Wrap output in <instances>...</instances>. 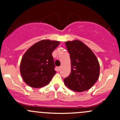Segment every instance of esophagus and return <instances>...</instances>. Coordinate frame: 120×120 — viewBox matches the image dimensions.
Wrapping results in <instances>:
<instances>
[{
  "mask_svg": "<svg viewBox=\"0 0 120 120\" xmlns=\"http://www.w3.org/2000/svg\"><path fill=\"white\" fill-rule=\"evenodd\" d=\"M61 70V67H57V71L58 72H59Z\"/></svg>",
  "mask_w": 120,
  "mask_h": 120,
  "instance_id": "1",
  "label": "esophagus"
}]
</instances>
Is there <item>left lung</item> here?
<instances>
[{
    "label": "left lung",
    "mask_w": 120,
    "mask_h": 120,
    "mask_svg": "<svg viewBox=\"0 0 120 120\" xmlns=\"http://www.w3.org/2000/svg\"><path fill=\"white\" fill-rule=\"evenodd\" d=\"M65 44L70 53L71 71L64 79V84L76 92L88 90L99 78V61L91 49L82 41L76 40Z\"/></svg>",
    "instance_id": "8db88e82"
}]
</instances>
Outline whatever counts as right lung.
Returning <instances> with one entry per match:
<instances>
[{"mask_svg": "<svg viewBox=\"0 0 120 120\" xmlns=\"http://www.w3.org/2000/svg\"><path fill=\"white\" fill-rule=\"evenodd\" d=\"M59 44L57 41L42 40L26 50L21 59L20 72L27 85L40 88L50 83L56 74L52 52Z\"/></svg>", "mask_w": 120, "mask_h": 120, "instance_id": "add662e5", "label": "right lung"}]
</instances>
